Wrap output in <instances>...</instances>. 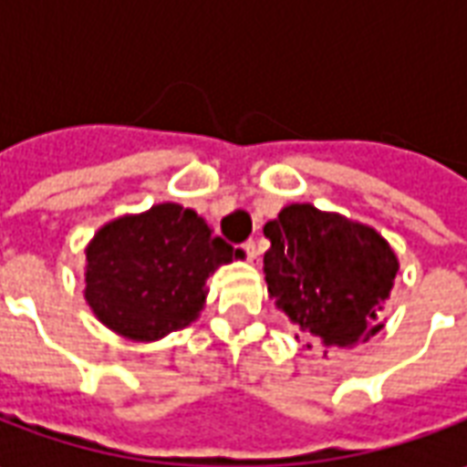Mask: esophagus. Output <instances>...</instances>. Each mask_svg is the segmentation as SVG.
I'll list each match as a JSON object with an SVG mask.
<instances>
[{
	"label": "esophagus",
	"instance_id": "obj_1",
	"mask_svg": "<svg viewBox=\"0 0 467 467\" xmlns=\"http://www.w3.org/2000/svg\"><path fill=\"white\" fill-rule=\"evenodd\" d=\"M243 250H244V254H247V260H250V263H254V260H257V244L253 243V240H247V243L243 244Z\"/></svg>",
	"mask_w": 467,
	"mask_h": 467
}]
</instances>
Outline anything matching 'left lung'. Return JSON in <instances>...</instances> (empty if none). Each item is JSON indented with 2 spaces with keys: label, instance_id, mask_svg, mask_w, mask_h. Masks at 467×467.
I'll use <instances>...</instances> for the list:
<instances>
[{
  "label": "left lung",
  "instance_id": "left-lung-1",
  "mask_svg": "<svg viewBox=\"0 0 467 467\" xmlns=\"http://www.w3.org/2000/svg\"><path fill=\"white\" fill-rule=\"evenodd\" d=\"M265 237L267 293L307 337L352 348L380 330L400 263L375 227L293 202L265 224Z\"/></svg>",
  "mask_w": 467,
  "mask_h": 467
}]
</instances>
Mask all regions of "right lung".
Wrapping results in <instances>:
<instances>
[{"instance_id": "right-lung-1", "label": "right lung", "mask_w": 467, "mask_h": 467, "mask_svg": "<svg viewBox=\"0 0 467 467\" xmlns=\"http://www.w3.org/2000/svg\"><path fill=\"white\" fill-rule=\"evenodd\" d=\"M85 254L92 315L124 340L154 343L200 317L207 277L240 250L190 207L160 202L102 224Z\"/></svg>"}]
</instances>
